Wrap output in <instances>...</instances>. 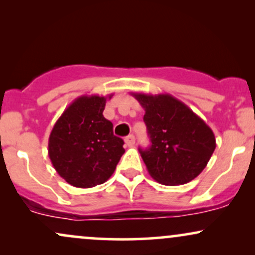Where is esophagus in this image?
Returning <instances> with one entry per match:
<instances>
[{"mask_svg": "<svg viewBox=\"0 0 255 255\" xmlns=\"http://www.w3.org/2000/svg\"><path fill=\"white\" fill-rule=\"evenodd\" d=\"M125 142H126V145L129 146V147H130V146H133L134 144H135V137H134L133 134H130V135L126 136Z\"/></svg>", "mask_w": 255, "mask_h": 255, "instance_id": "esophagus-1", "label": "esophagus"}]
</instances>
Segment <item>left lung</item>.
I'll list each match as a JSON object with an SVG mask.
<instances>
[{"instance_id":"8db88e82","label":"left lung","mask_w":255,"mask_h":255,"mask_svg":"<svg viewBox=\"0 0 255 255\" xmlns=\"http://www.w3.org/2000/svg\"><path fill=\"white\" fill-rule=\"evenodd\" d=\"M131 95L145 110L151 146L139 152L151 177L165 186L194 180L216 148L211 128L171 95Z\"/></svg>"}]
</instances>
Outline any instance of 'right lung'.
Instances as JSON below:
<instances>
[{
	"label": "right lung",
	"instance_id": "obj_1",
	"mask_svg": "<svg viewBox=\"0 0 255 255\" xmlns=\"http://www.w3.org/2000/svg\"><path fill=\"white\" fill-rule=\"evenodd\" d=\"M81 96L63 111L49 136L48 152L57 174L78 188L104 183L125 153L124 140L114 135L103 116L107 99Z\"/></svg>",
	"mask_w": 255,
	"mask_h": 255
}]
</instances>
